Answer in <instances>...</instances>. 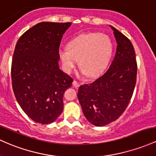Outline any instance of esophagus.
I'll return each mask as SVG.
<instances>
[{"instance_id": "1", "label": "esophagus", "mask_w": 156, "mask_h": 156, "mask_svg": "<svg viewBox=\"0 0 156 156\" xmlns=\"http://www.w3.org/2000/svg\"><path fill=\"white\" fill-rule=\"evenodd\" d=\"M73 86H74L75 87H78L80 86V83H78V82L77 81H75V80H74V81H73Z\"/></svg>"}]
</instances>
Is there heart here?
Segmentation results:
<instances>
[{
	"label": "heart",
	"mask_w": 156,
	"mask_h": 156,
	"mask_svg": "<svg viewBox=\"0 0 156 156\" xmlns=\"http://www.w3.org/2000/svg\"><path fill=\"white\" fill-rule=\"evenodd\" d=\"M113 45L108 35L98 32L82 34L58 51L64 71L70 73L79 60L81 73L94 78L101 75L112 57Z\"/></svg>",
	"instance_id": "obj_1"
}]
</instances>
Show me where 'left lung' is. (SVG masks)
<instances>
[{
	"label": "left lung",
	"instance_id": "obj_1",
	"mask_svg": "<svg viewBox=\"0 0 156 156\" xmlns=\"http://www.w3.org/2000/svg\"><path fill=\"white\" fill-rule=\"evenodd\" d=\"M117 42L111 65L103 75L78 89V98L89 122L103 126L117 120L127 107L136 83L137 62L129 39L110 26Z\"/></svg>",
	"mask_w": 156,
	"mask_h": 156
}]
</instances>
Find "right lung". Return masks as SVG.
Segmentation results:
<instances>
[{
    "label": "right lung",
    "mask_w": 156,
    "mask_h": 156,
    "mask_svg": "<svg viewBox=\"0 0 156 156\" xmlns=\"http://www.w3.org/2000/svg\"><path fill=\"white\" fill-rule=\"evenodd\" d=\"M70 26V22H41L26 31L15 46L11 68L13 92L23 112L39 124L58 119L64 109L65 90L73 81L58 66L60 44Z\"/></svg>",
    "instance_id": "right-lung-1"
}]
</instances>
